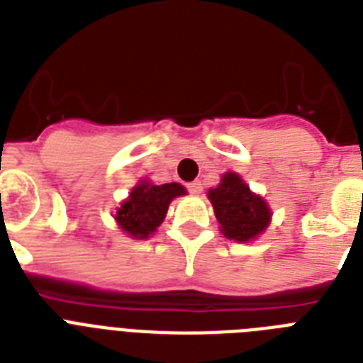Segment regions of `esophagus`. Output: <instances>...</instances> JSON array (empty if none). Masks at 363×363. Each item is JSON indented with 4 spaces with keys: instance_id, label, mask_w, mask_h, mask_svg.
Instances as JSON below:
<instances>
[{
    "instance_id": "1",
    "label": "esophagus",
    "mask_w": 363,
    "mask_h": 363,
    "mask_svg": "<svg viewBox=\"0 0 363 363\" xmlns=\"http://www.w3.org/2000/svg\"><path fill=\"white\" fill-rule=\"evenodd\" d=\"M187 189H189L193 195H200V193H202V182H199V179L191 182V184H187Z\"/></svg>"
}]
</instances>
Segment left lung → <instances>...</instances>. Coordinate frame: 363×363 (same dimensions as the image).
<instances>
[{"mask_svg":"<svg viewBox=\"0 0 363 363\" xmlns=\"http://www.w3.org/2000/svg\"><path fill=\"white\" fill-rule=\"evenodd\" d=\"M219 230L238 243L255 242L272 223V210L238 172H225L217 187L208 191Z\"/></svg>","mask_w":363,"mask_h":363,"instance_id":"obj_1","label":"left lung"}]
</instances>
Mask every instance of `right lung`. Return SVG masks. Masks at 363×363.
Listing matches in <instances>:
<instances>
[{"label":"right lung","instance_id":"add662e5","mask_svg":"<svg viewBox=\"0 0 363 363\" xmlns=\"http://www.w3.org/2000/svg\"><path fill=\"white\" fill-rule=\"evenodd\" d=\"M187 195L182 184L155 185L150 179H138L129 196L116 208L118 227L133 240H147L167 217L168 206L174 199Z\"/></svg>","mask_w":363,"mask_h":363}]
</instances>
